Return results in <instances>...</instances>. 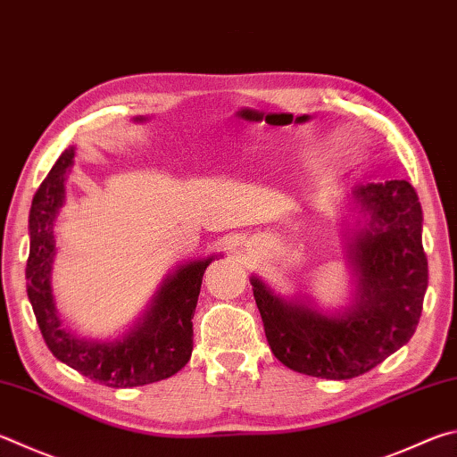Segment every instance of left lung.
Segmentation results:
<instances>
[{
    "label": "left lung",
    "mask_w": 457,
    "mask_h": 457,
    "mask_svg": "<svg viewBox=\"0 0 457 457\" xmlns=\"http://www.w3.org/2000/svg\"><path fill=\"white\" fill-rule=\"evenodd\" d=\"M353 228L345 221V253L355 278L353 303L321 312L300 295L281 297L252 276L265 337L289 370L323 379L370 371L418 328L428 289L421 245V205L410 181L392 179L352 189Z\"/></svg>",
    "instance_id": "8db88e82"
}]
</instances>
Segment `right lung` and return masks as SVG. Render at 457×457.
I'll use <instances>...</instances> for the list:
<instances>
[{
  "label": "right lung",
  "mask_w": 457,
  "mask_h": 457,
  "mask_svg": "<svg viewBox=\"0 0 457 457\" xmlns=\"http://www.w3.org/2000/svg\"><path fill=\"white\" fill-rule=\"evenodd\" d=\"M76 147H68L33 195L29 210L28 297L46 344L57 360L107 387L154 384L178 373L192 358L194 312L207 265L218 255L178 265L163 278L142 318L115 339H91L63 326L52 289L54 221L65 204V179Z\"/></svg>",
  "instance_id": "1"
}]
</instances>
